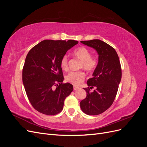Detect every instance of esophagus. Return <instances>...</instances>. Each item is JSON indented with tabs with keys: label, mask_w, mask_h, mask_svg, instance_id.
Returning <instances> with one entry per match:
<instances>
[{
	"label": "esophagus",
	"mask_w": 147,
	"mask_h": 147,
	"mask_svg": "<svg viewBox=\"0 0 147 147\" xmlns=\"http://www.w3.org/2000/svg\"><path fill=\"white\" fill-rule=\"evenodd\" d=\"M80 88L78 87V86H74V90H78V89H79Z\"/></svg>",
	"instance_id": "esophagus-1"
}]
</instances>
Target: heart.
I'll return each mask as SVG.
<instances>
[{
    "instance_id": "b5f03b06",
    "label": "heart",
    "mask_w": 147,
    "mask_h": 147,
    "mask_svg": "<svg viewBox=\"0 0 147 147\" xmlns=\"http://www.w3.org/2000/svg\"><path fill=\"white\" fill-rule=\"evenodd\" d=\"M74 54L78 58L82 60L81 67L84 69L91 71L94 70L97 65V60L94 57H91L90 51L84 47H80L76 49ZM68 56L64 55L61 60V67L64 70H67L69 69ZM85 74L82 71H72L66 76V80L74 85H80L84 80Z\"/></svg>"
}]
</instances>
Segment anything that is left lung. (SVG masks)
Masks as SVG:
<instances>
[{
  "mask_svg": "<svg viewBox=\"0 0 147 147\" xmlns=\"http://www.w3.org/2000/svg\"><path fill=\"white\" fill-rule=\"evenodd\" d=\"M82 43L94 48L98 54V63L88 79L86 98L80 102L83 112L89 115L104 112L112 105L121 80V68L117 53L107 43L99 39L81 41ZM96 88L92 93L89 89Z\"/></svg>",
  "mask_w": 147,
  "mask_h": 147,
  "instance_id": "1",
  "label": "left lung"
}]
</instances>
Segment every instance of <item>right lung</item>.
Instances as JSON below:
<instances>
[{
  "instance_id": "right-lung-1",
  "label": "right lung",
  "mask_w": 147,
  "mask_h": 147,
  "mask_svg": "<svg viewBox=\"0 0 147 147\" xmlns=\"http://www.w3.org/2000/svg\"><path fill=\"white\" fill-rule=\"evenodd\" d=\"M78 43L73 40H45L28 53L23 69V83L31 105L40 113L55 115L63 109L64 100L73 91V85L63 83L61 60Z\"/></svg>"
}]
</instances>
